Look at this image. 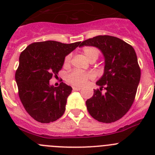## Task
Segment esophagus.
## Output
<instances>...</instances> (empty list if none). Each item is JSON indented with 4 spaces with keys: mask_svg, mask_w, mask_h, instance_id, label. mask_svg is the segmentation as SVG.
Instances as JSON below:
<instances>
[{
    "mask_svg": "<svg viewBox=\"0 0 155 155\" xmlns=\"http://www.w3.org/2000/svg\"><path fill=\"white\" fill-rule=\"evenodd\" d=\"M73 90H74V91H80V90H81V87H73Z\"/></svg>",
    "mask_w": 155,
    "mask_h": 155,
    "instance_id": "obj_1",
    "label": "esophagus"
}]
</instances>
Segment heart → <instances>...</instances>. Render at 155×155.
<instances>
[{"mask_svg": "<svg viewBox=\"0 0 155 155\" xmlns=\"http://www.w3.org/2000/svg\"><path fill=\"white\" fill-rule=\"evenodd\" d=\"M83 54L86 57L87 61H96L99 55V51L97 48L93 46H87L84 48L83 50ZM71 54H68L64 59V67H68L71 64ZM92 73L91 72H83V71L74 70L67 74L66 80L68 83L74 86H82L86 84V82L89 79L93 78Z\"/></svg>", "mask_w": 155, "mask_h": 155, "instance_id": "heart-1", "label": "heart"}]
</instances>
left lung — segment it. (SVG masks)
I'll use <instances>...</instances> for the list:
<instances>
[{
    "label": "left lung",
    "mask_w": 155,
    "mask_h": 155,
    "mask_svg": "<svg viewBox=\"0 0 155 155\" xmlns=\"http://www.w3.org/2000/svg\"><path fill=\"white\" fill-rule=\"evenodd\" d=\"M95 46L105 58L99 89L86 101L89 114L98 122L110 124L121 119L130 109L140 79L136 52L132 46L111 35H98L84 40L80 46ZM104 88L105 93L101 92Z\"/></svg>",
    "instance_id": "left-lung-1"
}]
</instances>
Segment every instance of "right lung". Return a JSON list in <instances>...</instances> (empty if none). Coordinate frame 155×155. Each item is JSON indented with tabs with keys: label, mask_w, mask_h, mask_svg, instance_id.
I'll return each instance as SVG.
<instances>
[{
	"label": "right lung",
	"mask_w": 155,
	"mask_h": 155,
	"mask_svg": "<svg viewBox=\"0 0 155 155\" xmlns=\"http://www.w3.org/2000/svg\"><path fill=\"white\" fill-rule=\"evenodd\" d=\"M81 42L65 44L57 41L33 42L19 57L15 73L18 95L25 109L35 120L49 124L61 118L72 87L64 82L50 84L57 77L67 55L80 46Z\"/></svg>",
	"instance_id": "1"
}]
</instances>
